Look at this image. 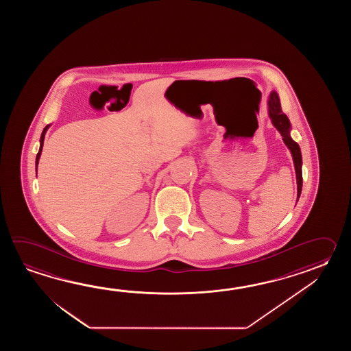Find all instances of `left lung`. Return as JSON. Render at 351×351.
Masks as SVG:
<instances>
[{
    "mask_svg": "<svg viewBox=\"0 0 351 351\" xmlns=\"http://www.w3.org/2000/svg\"><path fill=\"white\" fill-rule=\"evenodd\" d=\"M269 118L272 120V124L276 127L277 130L280 132V134L282 135L285 144L289 147V149L291 150L292 159H293V165H295V171H296V179H298V199L301 194L302 189V172H301V165H302V158H301V150L298 147V143L292 141L290 136V120L286 117V114L281 109L280 104V99L277 95L276 91H272L269 94Z\"/></svg>",
    "mask_w": 351,
    "mask_h": 351,
    "instance_id": "obj_1",
    "label": "left lung"
}]
</instances>
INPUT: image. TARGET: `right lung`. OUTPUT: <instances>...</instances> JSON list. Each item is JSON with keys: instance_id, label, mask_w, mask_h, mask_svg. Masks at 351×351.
<instances>
[{"instance_id": "obj_1", "label": "right lung", "mask_w": 351, "mask_h": 351, "mask_svg": "<svg viewBox=\"0 0 351 351\" xmlns=\"http://www.w3.org/2000/svg\"><path fill=\"white\" fill-rule=\"evenodd\" d=\"M47 128H49V125L44 129V132H43V134H41V138H40V149H38V156H36V169H38V159H40L41 152H43V145H44V139H45V133L46 130H47Z\"/></svg>"}]
</instances>
